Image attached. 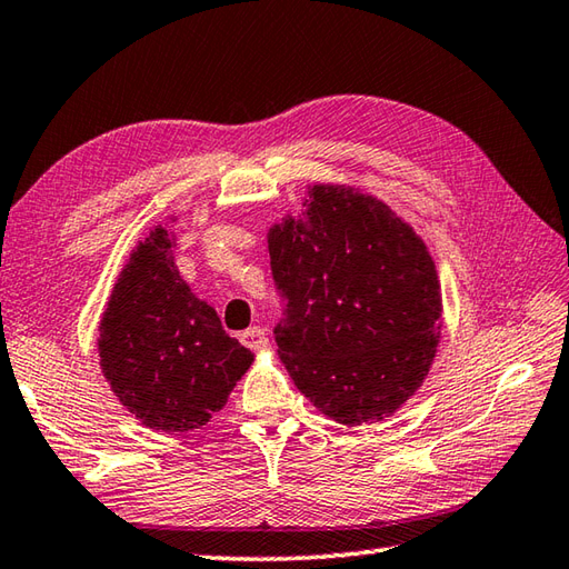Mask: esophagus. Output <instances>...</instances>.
<instances>
[{"label":"esophagus","instance_id":"esophagus-1","mask_svg":"<svg viewBox=\"0 0 569 569\" xmlns=\"http://www.w3.org/2000/svg\"><path fill=\"white\" fill-rule=\"evenodd\" d=\"M241 342L247 345L249 350H266L269 348V336H266V328L253 326V328L241 332Z\"/></svg>","mask_w":569,"mask_h":569}]
</instances>
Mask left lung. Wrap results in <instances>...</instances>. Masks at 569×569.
Masks as SVG:
<instances>
[{"label":"left lung","mask_w":569,"mask_h":569,"mask_svg":"<svg viewBox=\"0 0 569 569\" xmlns=\"http://www.w3.org/2000/svg\"><path fill=\"white\" fill-rule=\"evenodd\" d=\"M300 204L266 233L288 298L278 355L320 415L375 425L415 397L437 358V266L415 227L360 187L308 184Z\"/></svg>","instance_id":"obj_1"}]
</instances>
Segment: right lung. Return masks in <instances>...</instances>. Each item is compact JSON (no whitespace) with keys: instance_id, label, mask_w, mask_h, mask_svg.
I'll list each match as a JSON object with an SVG mask.
<instances>
[{"instance_id":"add662e5","label":"right lung","mask_w":569,"mask_h":569,"mask_svg":"<svg viewBox=\"0 0 569 569\" xmlns=\"http://www.w3.org/2000/svg\"><path fill=\"white\" fill-rule=\"evenodd\" d=\"M174 224L177 217H167L136 243L98 322L110 392L142 427L162 433L204 427L253 362L182 281Z\"/></svg>"}]
</instances>
